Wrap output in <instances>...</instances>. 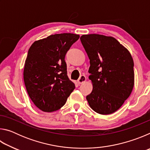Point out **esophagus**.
I'll list each match as a JSON object with an SVG mask.
<instances>
[{
  "instance_id": "34e87169",
  "label": "esophagus",
  "mask_w": 150,
  "mask_h": 150,
  "mask_svg": "<svg viewBox=\"0 0 150 150\" xmlns=\"http://www.w3.org/2000/svg\"><path fill=\"white\" fill-rule=\"evenodd\" d=\"M86 77L85 75H81V77L78 79V83L79 84H82L83 83H84L86 81Z\"/></svg>"
}]
</instances>
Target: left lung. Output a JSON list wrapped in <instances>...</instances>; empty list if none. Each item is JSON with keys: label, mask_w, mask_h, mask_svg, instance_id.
Returning <instances> with one entry per match:
<instances>
[{"label": "left lung", "mask_w": 150, "mask_h": 150, "mask_svg": "<svg viewBox=\"0 0 150 150\" xmlns=\"http://www.w3.org/2000/svg\"><path fill=\"white\" fill-rule=\"evenodd\" d=\"M80 39L90 59L88 78L93 87L86 98L96 112L110 115L121 107L132 91V57L113 37L93 34L83 35Z\"/></svg>", "instance_id": "8db88e82"}]
</instances>
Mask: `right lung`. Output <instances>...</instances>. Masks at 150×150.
<instances>
[{
  "instance_id": "add662e5",
  "label": "right lung",
  "mask_w": 150,
  "mask_h": 150,
  "mask_svg": "<svg viewBox=\"0 0 150 150\" xmlns=\"http://www.w3.org/2000/svg\"><path fill=\"white\" fill-rule=\"evenodd\" d=\"M79 37L71 33L54 34L30 46L25 61L24 84L30 98L41 110H59L75 89L68 78L65 56Z\"/></svg>"
}]
</instances>
